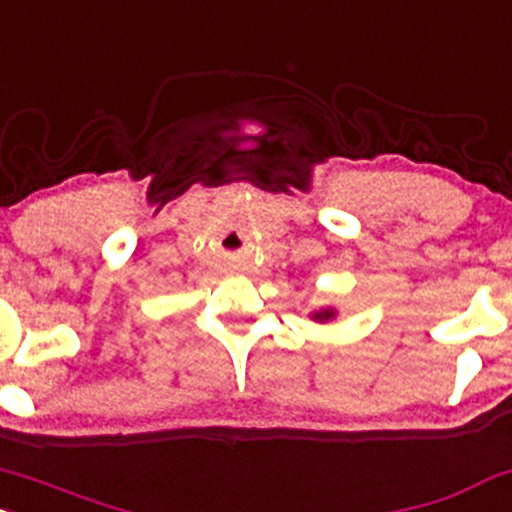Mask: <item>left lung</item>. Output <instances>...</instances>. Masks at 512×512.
<instances>
[{
    "label": "left lung",
    "instance_id": "left-lung-1",
    "mask_svg": "<svg viewBox=\"0 0 512 512\" xmlns=\"http://www.w3.org/2000/svg\"><path fill=\"white\" fill-rule=\"evenodd\" d=\"M330 318H335L333 308H320V311L313 313V320H320V323H323V320H330Z\"/></svg>",
    "mask_w": 512,
    "mask_h": 512
}]
</instances>
